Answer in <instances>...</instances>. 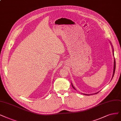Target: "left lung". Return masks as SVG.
Instances as JSON below:
<instances>
[{
  "label": "left lung",
  "mask_w": 121,
  "mask_h": 121,
  "mask_svg": "<svg viewBox=\"0 0 121 121\" xmlns=\"http://www.w3.org/2000/svg\"><path fill=\"white\" fill-rule=\"evenodd\" d=\"M110 43H111V45H112V49H113V55H114V49H113V46H112V44H111V43L110 42ZM115 69H116V61H115V58H114V70H113V77H112V78H113V77H114V74H115ZM72 84V86L73 87V88L74 89H75V88L73 87V85H72V84ZM76 90V89H75ZM98 92H97V93H95V94H97ZM84 94V95H87V96H89V95H93V94Z\"/></svg>",
  "instance_id": "1"
}]
</instances>
